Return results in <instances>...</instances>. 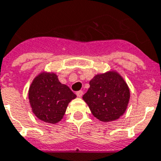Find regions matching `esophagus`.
Wrapping results in <instances>:
<instances>
[{
    "mask_svg": "<svg viewBox=\"0 0 161 161\" xmlns=\"http://www.w3.org/2000/svg\"><path fill=\"white\" fill-rule=\"evenodd\" d=\"M76 94H77V97H82V96H83V92H82V91H79V92H77Z\"/></svg>",
    "mask_w": 161,
    "mask_h": 161,
    "instance_id": "34e87169",
    "label": "esophagus"
}]
</instances>
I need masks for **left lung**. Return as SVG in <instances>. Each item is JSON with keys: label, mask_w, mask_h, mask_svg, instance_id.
Segmentation results:
<instances>
[{"label": "left lung", "mask_w": 161, "mask_h": 161, "mask_svg": "<svg viewBox=\"0 0 161 161\" xmlns=\"http://www.w3.org/2000/svg\"><path fill=\"white\" fill-rule=\"evenodd\" d=\"M130 89L117 70L95 75L83 96L92 115L103 122L119 119L127 109Z\"/></svg>", "instance_id": "left-lung-1"}]
</instances>
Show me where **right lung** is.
<instances>
[{
	"instance_id": "right-lung-1",
	"label": "right lung",
	"mask_w": 161,
	"mask_h": 161,
	"mask_svg": "<svg viewBox=\"0 0 161 161\" xmlns=\"http://www.w3.org/2000/svg\"><path fill=\"white\" fill-rule=\"evenodd\" d=\"M77 96L61 84L56 73L42 70L35 77L29 89L32 112L43 122L57 124L61 121L69 103Z\"/></svg>"
}]
</instances>
